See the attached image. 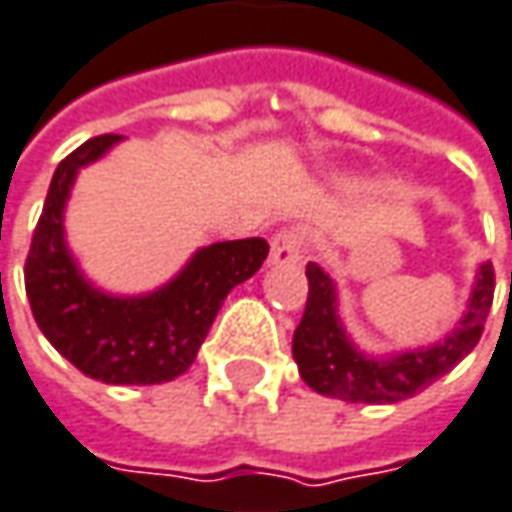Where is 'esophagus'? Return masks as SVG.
<instances>
[{
  "label": "esophagus",
  "instance_id": "esophagus-1",
  "mask_svg": "<svg viewBox=\"0 0 512 512\" xmlns=\"http://www.w3.org/2000/svg\"><path fill=\"white\" fill-rule=\"evenodd\" d=\"M303 232L298 226H286V229H278L272 234V255L269 260L275 266H289V263H298L300 255H303Z\"/></svg>",
  "mask_w": 512,
  "mask_h": 512
}]
</instances>
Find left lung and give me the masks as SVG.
I'll return each mask as SVG.
<instances>
[{
  "instance_id": "1",
  "label": "left lung",
  "mask_w": 512,
  "mask_h": 512,
  "mask_svg": "<svg viewBox=\"0 0 512 512\" xmlns=\"http://www.w3.org/2000/svg\"><path fill=\"white\" fill-rule=\"evenodd\" d=\"M306 280V309L292 338L295 364L300 378L315 392L349 404H398L447 375L478 344L496 292V272L490 263H484L478 269L467 315L461 318L456 332L447 335V341L378 361L346 341L344 326L335 312V286L318 263L306 266Z\"/></svg>"
}]
</instances>
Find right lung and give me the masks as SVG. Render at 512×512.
Segmentation results:
<instances>
[{"instance_id": "1", "label": "right lung", "mask_w": 512, "mask_h": 512, "mask_svg": "<svg viewBox=\"0 0 512 512\" xmlns=\"http://www.w3.org/2000/svg\"><path fill=\"white\" fill-rule=\"evenodd\" d=\"M120 134H102L71 151L54 171L25 257V292L36 326L62 358L105 384H163L194 364L226 295L269 255L263 237L212 243L143 298H111L88 286L62 237V209L74 177Z\"/></svg>"}]
</instances>
